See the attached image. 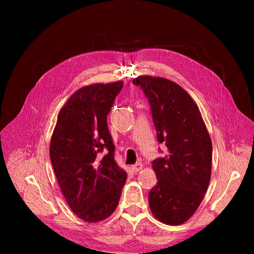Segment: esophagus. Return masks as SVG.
<instances>
[{
  "label": "esophagus",
  "instance_id": "obj_1",
  "mask_svg": "<svg viewBox=\"0 0 254 254\" xmlns=\"http://www.w3.org/2000/svg\"><path fill=\"white\" fill-rule=\"evenodd\" d=\"M142 168H143V165L141 163H137L136 165H132L131 166V170H132V172H135V173H137L140 170H142Z\"/></svg>",
  "mask_w": 254,
  "mask_h": 254
}]
</instances>
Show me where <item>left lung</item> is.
<instances>
[{
    "instance_id": "8db88e82",
    "label": "left lung",
    "mask_w": 254,
    "mask_h": 254,
    "mask_svg": "<svg viewBox=\"0 0 254 254\" xmlns=\"http://www.w3.org/2000/svg\"><path fill=\"white\" fill-rule=\"evenodd\" d=\"M132 83L148 99L157 141L168 149L152 163L157 183L148 194L150 210L166 224H182L195 212L208 189L209 132L196 104L177 83L151 76L137 77Z\"/></svg>"
}]
</instances>
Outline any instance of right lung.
<instances>
[{
  "instance_id": "obj_1",
  "label": "right lung",
  "mask_w": 254,
  "mask_h": 254,
  "mask_svg": "<svg viewBox=\"0 0 254 254\" xmlns=\"http://www.w3.org/2000/svg\"><path fill=\"white\" fill-rule=\"evenodd\" d=\"M123 85L117 81L77 90L60 111L51 137L49 153L60 188L72 211L87 222L112 214L127 180L107 127Z\"/></svg>"
}]
</instances>
